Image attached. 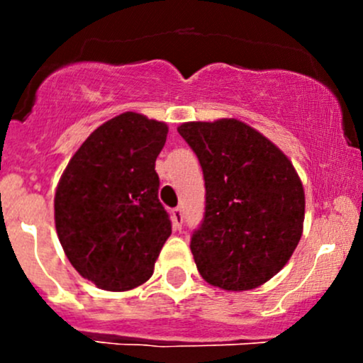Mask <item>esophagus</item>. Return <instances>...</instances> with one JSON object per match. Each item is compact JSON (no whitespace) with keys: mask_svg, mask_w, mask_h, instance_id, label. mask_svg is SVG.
<instances>
[{"mask_svg":"<svg viewBox=\"0 0 363 363\" xmlns=\"http://www.w3.org/2000/svg\"><path fill=\"white\" fill-rule=\"evenodd\" d=\"M182 221H184V214H182V211L179 207L174 208V211H172V223H174V228L181 230Z\"/></svg>","mask_w":363,"mask_h":363,"instance_id":"1","label":"esophagus"}]
</instances>
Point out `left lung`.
<instances>
[{
    "mask_svg": "<svg viewBox=\"0 0 363 363\" xmlns=\"http://www.w3.org/2000/svg\"><path fill=\"white\" fill-rule=\"evenodd\" d=\"M177 131L203 172V221L189 244L200 276L228 291L262 286L302 237L306 196L294 164L242 121H196Z\"/></svg>",
    "mask_w": 363,
    "mask_h": 363,
    "instance_id": "8db88e82",
    "label": "left lung"
}]
</instances>
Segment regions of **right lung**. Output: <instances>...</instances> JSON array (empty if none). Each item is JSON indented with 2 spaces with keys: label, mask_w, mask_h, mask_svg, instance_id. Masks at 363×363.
<instances>
[{
  "label": "right lung",
  "mask_w": 363,
  "mask_h": 363,
  "mask_svg": "<svg viewBox=\"0 0 363 363\" xmlns=\"http://www.w3.org/2000/svg\"><path fill=\"white\" fill-rule=\"evenodd\" d=\"M167 133L164 123L124 112L96 128L61 175L57 237L77 272L101 290L144 284L170 237L155 170Z\"/></svg>",
  "instance_id": "1"
}]
</instances>
